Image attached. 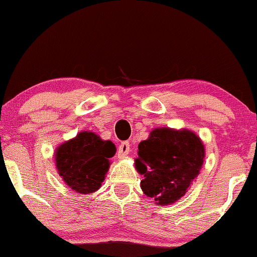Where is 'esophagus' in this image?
<instances>
[{"mask_svg":"<svg viewBox=\"0 0 257 257\" xmlns=\"http://www.w3.org/2000/svg\"><path fill=\"white\" fill-rule=\"evenodd\" d=\"M130 152V144L127 142H122V143L119 144V148H117V156L119 158H123L126 156Z\"/></svg>","mask_w":257,"mask_h":257,"instance_id":"34e87169","label":"esophagus"}]
</instances>
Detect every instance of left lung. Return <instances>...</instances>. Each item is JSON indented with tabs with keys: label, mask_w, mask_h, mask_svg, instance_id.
Returning <instances> with one entry per match:
<instances>
[{
	"label": "left lung",
	"mask_w": 257,
	"mask_h": 257,
	"mask_svg": "<svg viewBox=\"0 0 257 257\" xmlns=\"http://www.w3.org/2000/svg\"><path fill=\"white\" fill-rule=\"evenodd\" d=\"M203 159L204 146L194 132L155 128L138 146L136 168L144 176L141 188L158 204L174 203L188 192Z\"/></svg>",
	"instance_id": "8db88e82"
}]
</instances>
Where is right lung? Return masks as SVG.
<instances>
[{
  "mask_svg": "<svg viewBox=\"0 0 257 257\" xmlns=\"http://www.w3.org/2000/svg\"><path fill=\"white\" fill-rule=\"evenodd\" d=\"M116 149L110 141H102L93 132H80L57 148L56 168L65 183L79 194L99 189Z\"/></svg>",
  "mask_w": 257,
  "mask_h": 257,
  "instance_id": "obj_1",
  "label": "right lung"
}]
</instances>
